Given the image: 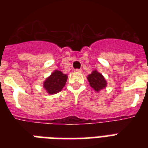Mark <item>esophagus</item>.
I'll return each mask as SVG.
<instances>
[{"instance_id":"obj_1","label":"esophagus","mask_w":148,"mask_h":148,"mask_svg":"<svg viewBox=\"0 0 148 148\" xmlns=\"http://www.w3.org/2000/svg\"><path fill=\"white\" fill-rule=\"evenodd\" d=\"M74 71L77 72V73H81V72H82V69H75Z\"/></svg>"}]
</instances>
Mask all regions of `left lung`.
I'll return each mask as SVG.
<instances>
[{
  "instance_id": "left-lung-1",
  "label": "left lung",
  "mask_w": 148,
  "mask_h": 148,
  "mask_svg": "<svg viewBox=\"0 0 148 148\" xmlns=\"http://www.w3.org/2000/svg\"><path fill=\"white\" fill-rule=\"evenodd\" d=\"M88 80L90 87L94 88L96 91L103 89L107 86V82L103 75L98 73L97 71H94L90 75H88Z\"/></svg>"
}]
</instances>
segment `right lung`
<instances>
[{"mask_svg": "<svg viewBox=\"0 0 148 148\" xmlns=\"http://www.w3.org/2000/svg\"><path fill=\"white\" fill-rule=\"evenodd\" d=\"M67 79V76L66 74H64L59 71H54L51 76L46 79L44 83V88L50 95L57 94L64 87Z\"/></svg>", "mask_w": 148, "mask_h": 148, "instance_id": "1", "label": "right lung"}]
</instances>
